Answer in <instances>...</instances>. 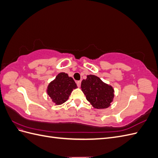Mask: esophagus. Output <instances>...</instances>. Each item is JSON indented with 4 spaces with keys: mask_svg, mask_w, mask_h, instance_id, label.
<instances>
[{
    "mask_svg": "<svg viewBox=\"0 0 158 158\" xmlns=\"http://www.w3.org/2000/svg\"><path fill=\"white\" fill-rule=\"evenodd\" d=\"M76 84H77V85L78 87H80V85H81V81H77V82H76Z\"/></svg>",
    "mask_w": 158,
    "mask_h": 158,
    "instance_id": "obj_1",
    "label": "esophagus"
}]
</instances>
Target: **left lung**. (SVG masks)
I'll list each match as a JSON object with an SVG mask.
<instances>
[{"instance_id":"1","label":"left lung","mask_w":158,"mask_h":158,"mask_svg":"<svg viewBox=\"0 0 158 158\" xmlns=\"http://www.w3.org/2000/svg\"><path fill=\"white\" fill-rule=\"evenodd\" d=\"M81 88L86 99L95 109H106L113 101V88L95 75H88L87 78L82 81Z\"/></svg>"}]
</instances>
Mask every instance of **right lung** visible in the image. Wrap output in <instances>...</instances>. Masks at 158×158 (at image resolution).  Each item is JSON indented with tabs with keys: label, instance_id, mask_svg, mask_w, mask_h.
<instances>
[{
	"label": "right lung",
	"instance_id": "obj_1",
	"mask_svg": "<svg viewBox=\"0 0 158 158\" xmlns=\"http://www.w3.org/2000/svg\"><path fill=\"white\" fill-rule=\"evenodd\" d=\"M77 88L73 78L65 73H60L49 84L47 93L52 102L60 106L67 101L73 89Z\"/></svg>",
	"mask_w": 158,
	"mask_h": 158
}]
</instances>
